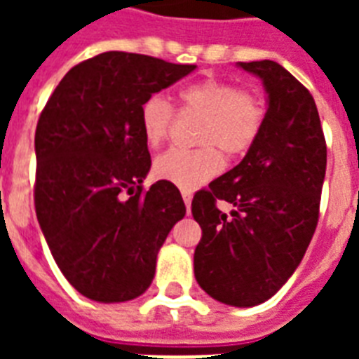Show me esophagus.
Here are the masks:
<instances>
[{
	"instance_id": "obj_1",
	"label": "esophagus",
	"mask_w": 359,
	"mask_h": 359,
	"mask_svg": "<svg viewBox=\"0 0 359 359\" xmlns=\"http://www.w3.org/2000/svg\"><path fill=\"white\" fill-rule=\"evenodd\" d=\"M182 199H184L186 210H188V212H190V208H191V191L182 190Z\"/></svg>"
}]
</instances>
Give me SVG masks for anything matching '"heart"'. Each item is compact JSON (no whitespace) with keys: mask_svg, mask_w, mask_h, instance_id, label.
Instances as JSON below:
<instances>
[{"mask_svg":"<svg viewBox=\"0 0 359 359\" xmlns=\"http://www.w3.org/2000/svg\"><path fill=\"white\" fill-rule=\"evenodd\" d=\"M182 114L201 115L197 128L199 149H169L156 158L154 175L182 190H194L224 168V158L240 156L250 151L264 124V102L257 93L238 89L233 81L207 78L179 93ZM173 108L160 95H152L141 104L140 126L143 140L156 149L169 135Z\"/></svg>","mask_w":359,"mask_h":359,"instance_id":"heart-1","label":"heart"}]
</instances>
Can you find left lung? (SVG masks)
I'll return each instance as SVG.
<instances>
[{
	"mask_svg": "<svg viewBox=\"0 0 359 359\" xmlns=\"http://www.w3.org/2000/svg\"><path fill=\"white\" fill-rule=\"evenodd\" d=\"M268 95L264 124L238 165L199 190L191 214L203 236L194 253L199 287L235 307L259 306L302 262L317 229L326 141L311 93L276 61L238 63ZM218 198L237 208L231 217Z\"/></svg>",
	"mask_w": 359,
	"mask_h": 359,
	"instance_id": "obj_1",
	"label": "left lung"
}]
</instances>
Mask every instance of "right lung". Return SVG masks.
<instances>
[{
	"label": "right lung",
	"instance_id": "right-lung-1",
	"mask_svg": "<svg viewBox=\"0 0 359 359\" xmlns=\"http://www.w3.org/2000/svg\"><path fill=\"white\" fill-rule=\"evenodd\" d=\"M196 70L104 52L59 81L35 132V210L59 270L89 300L114 304L152 283L169 231L184 218L168 180L143 190L151 154L140 126L147 98Z\"/></svg>",
	"mask_w": 359,
	"mask_h": 359
}]
</instances>
